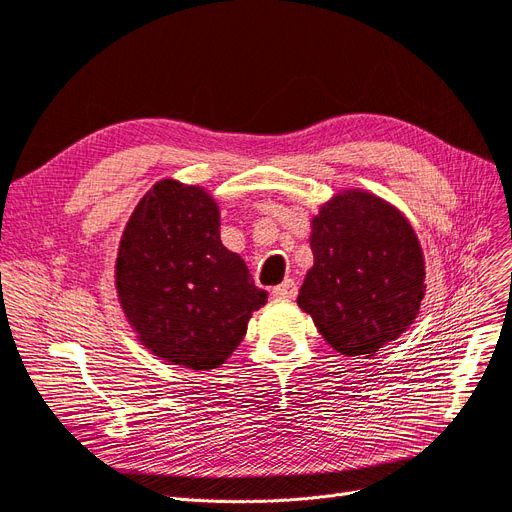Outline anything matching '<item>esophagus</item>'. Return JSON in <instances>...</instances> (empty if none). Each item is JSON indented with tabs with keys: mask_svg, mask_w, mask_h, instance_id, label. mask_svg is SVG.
<instances>
[{
	"mask_svg": "<svg viewBox=\"0 0 512 512\" xmlns=\"http://www.w3.org/2000/svg\"><path fill=\"white\" fill-rule=\"evenodd\" d=\"M272 295H274V297H278V299H293V297L297 295V285H295V280L287 278L285 282H282V285H278V287H274V289H272Z\"/></svg>",
	"mask_w": 512,
	"mask_h": 512,
	"instance_id": "1",
	"label": "esophagus"
}]
</instances>
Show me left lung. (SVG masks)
Segmentation results:
<instances>
[{"label": "left lung", "instance_id": "8db88e82", "mask_svg": "<svg viewBox=\"0 0 512 512\" xmlns=\"http://www.w3.org/2000/svg\"><path fill=\"white\" fill-rule=\"evenodd\" d=\"M310 246L297 304L333 350L373 356L418 316L424 255L399 208L361 189L337 194L312 219Z\"/></svg>", "mask_w": 512, "mask_h": 512}]
</instances>
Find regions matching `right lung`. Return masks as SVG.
<instances>
[{"label": "right lung", "instance_id": "obj_1", "mask_svg": "<svg viewBox=\"0 0 512 512\" xmlns=\"http://www.w3.org/2000/svg\"><path fill=\"white\" fill-rule=\"evenodd\" d=\"M219 225V206L206 189L162 179L124 227L120 304L139 342L170 365H223L268 299L242 257L221 244Z\"/></svg>", "mask_w": 512, "mask_h": 512}]
</instances>
